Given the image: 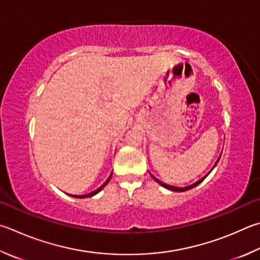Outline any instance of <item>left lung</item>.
I'll list each match as a JSON object with an SVG mask.
<instances>
[{"instance_id": "obj_1", "label": "left lung", "mask_w": 260, "mask_h": 260, "mask_svg": "<svg viewBox=\"0 0 260 260\" xmlns=\"http://www.w3.org/2000/svg\"><path fill=\"white\" fill-rule=\"evenodd\" d=\"M219 158H220V155H219ZM219 158L218 159H217V161L215 162V165H214V167H212L211 168V171H212V169H214L215 167H216V165H217V162H218V160H219ZM210 171V172H211ZM210 172L208 173V174H207V175H205L204 177H202V178H200L199 179V181H197L196 183H193V184H191V185H188V186H184V187H177V186H173V185H168V184H166V183H162L161 181H159V179L158 178H155L153 175H152V174H150V175L151 176H152V178L154 179V181L155 182H157L158 184H160V185H161V186H164L165 188H167V190H171V191H174V192H184V191H187V190H191V188H193V187H196L197 185H198V184H200L202 181H204V179L207 177V176H208L209 175V174H210Z\"/></svg>"}]
</instances>
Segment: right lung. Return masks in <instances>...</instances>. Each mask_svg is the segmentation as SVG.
<instances>
[{
  "label": "right lung",
  "instance_id": "add662e5",
  "mask_svg": "<svg viewBox=\"0 0 260 260\" xmlns=\"http://www.w3.org/2000/svg\"><path fill=\"white\" fill-rule=\"evenodd\" d=\"M111 176H112V173L110 174V176L108 177V179L107 181L102 184V185L99 187V188H96L95 191H93V192H91V193H87V194H83V196H76V194H69L70 197H74V198H78V199H83V198H89V197H93V196H95L96 193H99L100 192L103 187H105L108 183H109V181H110V178H111Z\"/></svg>",
  "mask_w": 260,
  "mask_h": 260
}]
</instances>
